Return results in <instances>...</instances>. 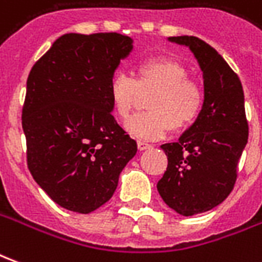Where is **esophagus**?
<instances>
[{
    "instance_id": "1",
    "label": "esophagus",
    "mask_w": 262,
    "mask_h": 262,
    "mask_svg": "<svg viewBox=\"0 0 262 262\" xmlns=\"http://www.w3.org/2000/svg\"><path fill=\"white\" fill-rule=\"evenodd\" d=\"M137 147H139V150H148V148H151V144H148V143L146 142H137Z\"/></svg>"
}]
</instances>
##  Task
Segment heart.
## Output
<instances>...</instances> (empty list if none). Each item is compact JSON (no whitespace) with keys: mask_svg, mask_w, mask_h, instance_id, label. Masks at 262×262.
<instances>
[{"mask_svg":"<svg viewBox=\"0 0 262 262\" xmlns=\"http://www.w3.org/2000/svg\"><path fill=\"white\" fill-rule=\"evenodd\" d=\"M153 92L148 112L137 114L126 122V132L140 140H159L172 127L181 130L196 120L203 106V90L189 78L185 66L176 60L153 57L140 61L135 78L116 73L109 81V99L115 114L125 120L139 95Z\"/></svg>","mask_w":262,"mask_h":262,"instance_id":"heart-1","label":"heart"}]
</instances>
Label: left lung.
<instances>
[{
    "mask_svg": "<svg viewBox=\"0 0 262 262\" xmlns=\"http://www.w3.org/2000/svg\"><path fill=\"white\" fill-rule=\"evenodd\" d=\"M191 50L203 77L201 114L178 142L161 146L168 159L157 182L165 205L181 216L208 212L229 196L248 140L244 92L237 74L212 46L195 36L167 37Z\"/></svg>",
    "mask_w": 262,
    "mask_h": 262,
    "instance_id": "left-lung-1",
    "label": "left lung"
}]
</instances>
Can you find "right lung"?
Segmentation results:
<instances>
[{
    "label": "right lung",
    "mask_w": 262,
    "mask_h": 262,
    "mask_svg": "<svg viewBox=\"0 0 262 262\" xmlns=\"http://www.w3.org/2000/svg\"><path fill=\"white\" fill-rule=\"evenodd\" d=\"M132 50L133 39L119 33H66L29 73L22 109L28 167L61 208L91 213L102 206L136 156L108 94Z\"/></svg>",
    "instance_id": "add662e5"
}]
</instances>
